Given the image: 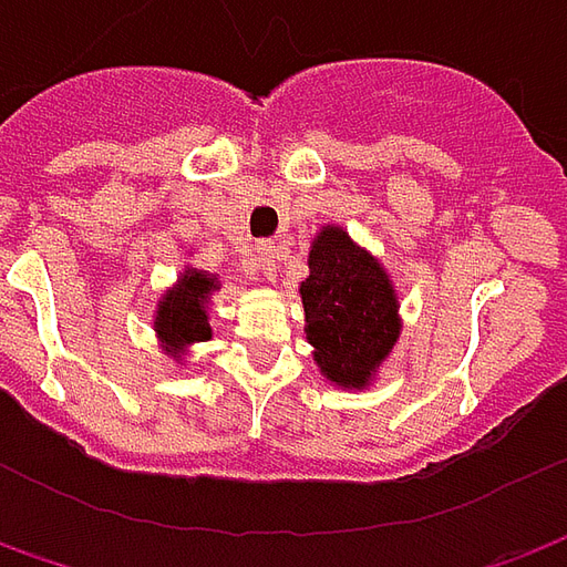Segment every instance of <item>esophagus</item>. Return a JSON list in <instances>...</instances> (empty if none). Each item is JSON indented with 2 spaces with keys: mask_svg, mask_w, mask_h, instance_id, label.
I'll use <instances>...</instances> for the list:
<instances>
[{
  "mask_svg": "<svg viewBox=\"0 0 567 567\" xmlns=\"http://www.w3.org/2000/svg\"><path fill=\"white\" fill-rule=\"evenodd\" d=\"M257 267H260V272H264L267 279H276V245H257Z\"/></svg>",
  "mask_w": 567,
  "mask_h": 567,
  "instance_id": "esophagus-1",
  "label": "esophagus"
}]
</instances>
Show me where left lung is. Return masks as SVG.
<instances>
[{
    "label": "left lung",
    "instance_id": "obj_1",
    "mask_svg": "<svg viewBox=\"0 0 567 567\" xmlns=\"http://www.w3.org/2000/svg\"><path fill=\"white\" fill-rule=\"evenodd\" d=\"M300 300L319 371L338 386L365 390L402 331L399 297L378 257L328 224L310 245Z\"/></svg>",
    "mask_w": 567,
    "mask_h": 567
}]
</instances>
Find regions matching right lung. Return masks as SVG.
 <instances>
[{"label": "right lung", "mask_w": 567, "mask_h": 567, "mask_svg": "<svg viewBox=\"0 0 567 567\" xmlns=\"http://www.w3.org/2000/svg\"><path fill=\"white\" fill-rule=\"evenodd\" d=\"M217 288V276L196 267H187L174 288L162 295L156 307L153 328L159 334L162 347L168 355L181 359L193 343L212 340V324H208V303Z\"/></svg>", "instance_id": "right-lung-1"}]
</instances>
